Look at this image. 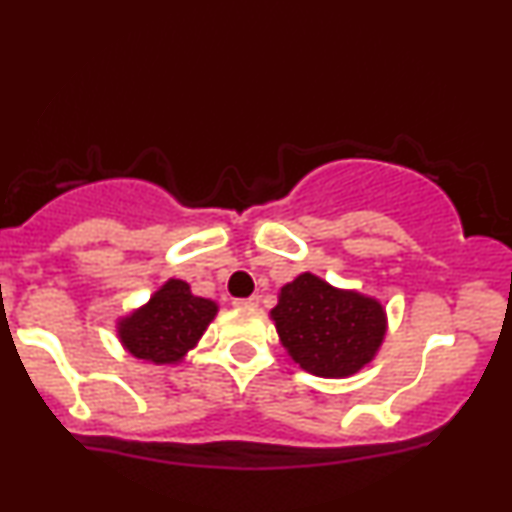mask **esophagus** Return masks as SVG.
<instances>
[{"label":"esophagus","instance_id":"34e87169","mask_svg":"<svg viewBox=\"0 0 512 512\" xmlns=\"http://www.w3.org/2000/svg\"><path fill=\"white\" fill-rule=\"evenodd\" d=\"M233 305H236V307H243V310H255V307L260 305V298H257V295H252V298L233 300Z\"/></svg>","mask_w":512,"mask_h":512}]
</instances>
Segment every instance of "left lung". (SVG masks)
Wrapping results in <instances>:
<instances>
[{
    "mask_svg": "<svg viewBox=\"0 0 512 512\" xmlns=\"http://www.w3.org/2000/svg\"><path fill=\"white\" fill-rule=\"evenodd\" d=\"M274 319L295 365L324 379H346L369 365L384 343L386 310L377 298L303 272L281 286Z\"/></svg>",
    "mask_w": 512,
    "mask_h": 512,
    "instance_id": "1",
    "label": "left lung"
}]
</instances>
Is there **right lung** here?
<instances>
[{"label": "right lung", "mask_w": 512, "mask_h": 512, "mask_svg": "<svg viewBox=\"0 0 512 512\" xmlns=\"http://www.w3.org/2000/svg\"><path fill=\"white\" fill-rule=\"evenodd\" d=\"M219 305L193 295L181 279H169L145 305L119 317L116 336L121 346L150 365H178L197 346Z\"/></svg>", "instance_id": "1"}]
</instances>
